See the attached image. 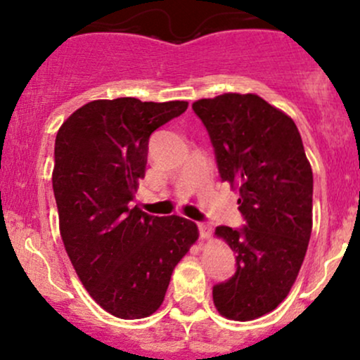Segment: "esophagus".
Returning a JSON list of instances; mask_svg holds the SVG:
<instances>
[{"label":"esophagus","mask_w":360,"mask_h":360,"mask_svg":"<svg viewBox=\"0 0 360 360\" xmlns=\"http://www.w3.org/2000/svg\"><path fill=\"white\" fill-rule=\"evenodd\" d=\"M198 230H200V237L201 238H210V235H212V226H210L208 221L198 223Z\"/></svg>","instance_id":"obj_1"}]
</instances>
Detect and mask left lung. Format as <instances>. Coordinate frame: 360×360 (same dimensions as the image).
<instances>
[{
  "mask_svg": "<svg viewBox=\"0 0 360 360\" xmlns=\"http://www.w3.org/2000/svg\"><path fill=\"white\" fill-rule=\"evenodd\" d=\"M214 150L221 181L238 188L242 229L220 225L237 269L213 286L223 316L247 321L288 296L313 225V172L295 122L257 94L226 93L193 103Z\"/></svg>",
  "mask_w": 360,
  "mask_h": 360,
  "instance_id": "8db88e82",
  "label": "left lung"
}]
</instances>
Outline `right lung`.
Returning a JSON list of instances; mask_svg holds the SVG:
<instances>
[{
	"label": "right lung",
	"mask_w": 360,
	"mask_h": 360,
	"mask_svg": "<svg viewBox=\"0 0 360 360\" xmlns=\"http://www.w3.org/2000/svg\"><path fill=\"white\" fill-rule=\"evenodd\" d=\"M188 103L98 100L62 123L52 188L60 237L81 283L123 320L162 304L172 271L196 242V223L128 208L146 176L148 139Z\"/></svg>",
	"instance_id": "add662e5"
}]
</instances>
